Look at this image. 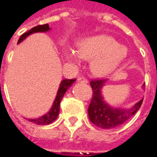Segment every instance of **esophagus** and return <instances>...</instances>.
<instances>
[{
  "mask_svg": "<svg viewBox=\"0 0 157 157\" xmlns=\"http://www.w3.org/2000/svg\"><path fill=\"white\" fill-rule=\"evenodd\" d=\"M77 82H81V83H85V84H86V83L88 82V81H87L86 78H84V77H79V78L77 79Z\"/></svg>",
  "mask_w": 157,
  "mask_h": 157,
  "instance_id": "34e87169",
  "label": "esophagus"
}]
</instances>
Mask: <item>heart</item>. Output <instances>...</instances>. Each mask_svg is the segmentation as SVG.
<instances>
[{
  "mask_svg": "<svg viewBox=\"0 0 157 157\" xmlns=\"http://www.w3.org/2000/svg\"><path fill=\"white\" fill-rule=\"evenodd\" d=\"M76 52L78 56L74 50H65V58L75 64H78L80 59L92 60L91 70L97 76H105L112 73L127 57V48L108 35L92 36L83 39Z\"/></svg>",
  "mask_w": 157,
  "mask_h": 157,
  "instance_id": "heart-1",
  "label": "heart"
}]
</instances>
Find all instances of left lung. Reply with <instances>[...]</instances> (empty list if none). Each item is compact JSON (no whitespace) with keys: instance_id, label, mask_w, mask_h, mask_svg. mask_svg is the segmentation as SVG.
Listing matches in <instances>:
<instances>
[{"instance_id":"left-lung-1","label":"left lung","mask_w":157,"mask_h":157,"mask_svg":"<svg viewBox=\"0 0 157 157\" xmlns=\"http://www.w3.org/2000/svg\"><path fill=\"white\" fill-rule=\"evenodd\" d=\"M107 80L100 79L90 82L93 94L88 108L89 119L93 124L102 128H113L124 124L138 111L143 102V98L129 109L113 108L104 101L102 95V86ZM145 88V83L142 86Z\"/></svg>"}]
</instances>
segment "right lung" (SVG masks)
Wrapping results in <instances>:
<instances>
[{"label":"right lung","instance_id":"1","mask_svg":"<svg viewBox=\"0 0 157 157\" xmlns=\"http://www.w3.org/2000/svg\"><path fill=\"white\" fill-rule=\"evenodd\" d=\"M49 30H50V28L48 27V24L36 26L34 28H33L32 29H30L28 32L24 33L20 37V39H18L17 44H20L21 42L23 41L30 34L35 33H45L48 32ZM75 82V79H71V80L65 79V80L61 81L59 87L58 89V92H57V95H56V98H55L54 103H53L50 110L47 113H45L44 115L41 116V117H39L38 118H33V119L29 118V121L33 122V123H34V124L38 125L48 124H50L52 122L55 121L59 115V104H60V102H61L63 97L65 95L66 91L68 90V88H70L72 84Z\"/></svg>","mask_w":157,"mask_h":157}]
</instances>
